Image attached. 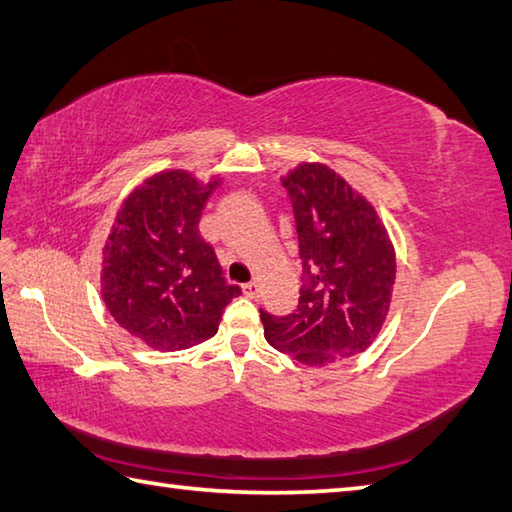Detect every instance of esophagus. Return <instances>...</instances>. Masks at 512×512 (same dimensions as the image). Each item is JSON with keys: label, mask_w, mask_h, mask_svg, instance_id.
Listing matches in <instances>:
<instances>
[{"label": "esophagus", "mask_w": 512, "mask_h": 512, "mask_svg": "<svg viewBox=\"0 0 512 512\" xmlns=\"http://www.w3.org/2000/svg\"><path fill=\"white\" fill-rule=\"evenodd\" d=\"M244 295L250 299H257L259 297V284L257 281H250V284H244Z\"/></svg>", "instance_id": "obj_1"}]
</instances>
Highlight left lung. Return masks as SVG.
<instances>
[{"label":"left lung","mask_w":512,"mask_h":512,"mask_svg":"<svg viewBox=\"0 0 512 512\" xmlns=\"http://www.w3.org/2000/svg\"><path fill=\"white\" fill-rule=\"evenodd\" d=\"M295 213L303 286L286 317L259 310L266 341L321 367L367 350L385 323L396 255L374 206L339 173L303 162L281 180Z\"/></svg>","instance_id":"obj_1"}]
</instances>
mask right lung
I'll list each match as a JSON object with an SVG mask.
<instances>
[{
	"label": "right lung",
	"instance_id": "right-lung-1",
	"mask_svg": "<svg viewBox=\"0 0 512 512\" xmlns=\"http://www.w3.org/2000/svg\"><path fill=\"white\" fill-rule=\"evenodd\" d=\"M220 180L200 184L171 169L127 195L103 248V301L114 321L162 352L187 350L217 332L242 295L226 284L198 224Z\"/></svg>",
	"mask_w": 512,
	"mask_h": 512
}]
</instances>
